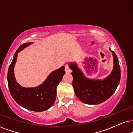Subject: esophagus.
Instances as JSON below:
<instances>
[{"instance_id":"esophagus-1","label":"esophagus","mask_w":133,"mask_h":133,"mask_svg":"<svg viewBox=\"0 0 133 133\" xmlns=\"http://www.w3.org/2000/svg\"><path fill=\"white\" fill-rule=\"evenodd\" d=\"M65 71L66 73H69V72H70V71H71L70 69V68H69V65L68 64L65 65Z\"/></svg>"}]
</instances>
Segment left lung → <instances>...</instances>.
I'll return each instance as SVG.
<instances>
[{"label":"left lung","mask_w":133,"mask_h":133,"mask_svg":"<svg viewBox=\"0 0 133 133\" xmlns=\"http://www.w3.org/2000/svg\"><path fill=\"white\" fill-rule=\"evenodd\" d=\"M112 53L114 60L113 69L109 75L103 79H89L86 77L77 63H69L72 70V86L76 95L81 102L88 105H97L108 100L117 88L120 80V68L118 58L114 51Z\"/></svg>","instance_id":"1"}]
</instances>
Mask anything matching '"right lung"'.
Here are the masks:
<instances>
[{"mask_svg":"<svg viewBox=\"0 0 133 133\" xmlns=\"http://www.w3.org/2000/svg\"><path fill=\"white\" fill-rule=\"evenodd\" d=\"M32 42L21 45L16 52L13 61L9 67L7 79L8 88L12 97L17 103L28 110L41 112L50 108L54 104L56 97V88L65 74V68L62 66L48 76L43 83L35 88H24L16 80L14 68L17 54Z\"/></svg>","mask_w":133,"mask_h":133,"instance_id":"1","label":"right lung"}]
</instances>
